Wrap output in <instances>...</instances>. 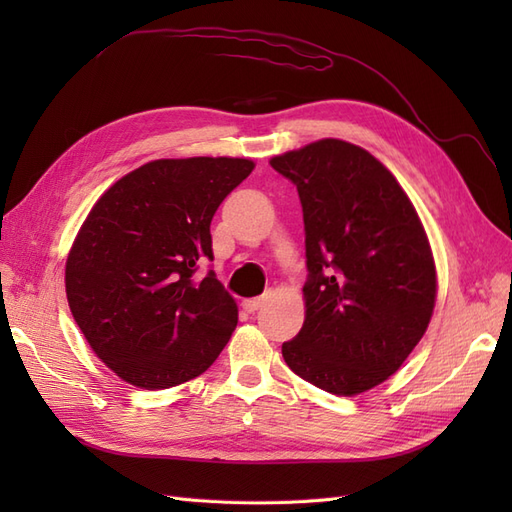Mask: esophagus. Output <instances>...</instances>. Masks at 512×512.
I'll use <instances>...</instances> for the list:
<instances>
[{
  "mask_svg": "<svg viewBox=\"0 0 512 512\" xmlns=\"http://www.w3.org/2000/svg\"><path fill=\"white\" fill-rule=\"evenodd\" d=\"M262 303H265V299H245L243 301V309H245V312L247 314H254V312H258V309L262 307Z\"/></svg>",
  "mask_w": 512,
  "mask_h": 512,
  "instance_id": "34e87169",
  "label": "esophagus"
}]
</instances>
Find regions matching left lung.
Listing matches in <instances>:
<instances>
[{
    "instance_id": "left-lung-1",
    "label": "left lung",
    "mask_w": 512,
    "mask_h": 512,
    "mask_svg": "<svg viewBox=\"0 0 512 512\" xmlns=\"http://www.w3.org/2000/svg\"><path fill=\"white\" fill-rule=\"evenodd\" d=\"M305 224V322L286 365L333 395L374 389L421 342L436 305L425 228L397 179L337 138L275 156Z\"/></svg>"
}]
</instances>
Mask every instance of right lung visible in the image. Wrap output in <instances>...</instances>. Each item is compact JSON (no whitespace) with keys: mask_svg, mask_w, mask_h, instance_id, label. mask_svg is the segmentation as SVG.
<instances>
[{"mask_svg":"<svg viewBox=\"0 0 512 512\" xmlns=\"http://www.w3.org/2000/svg\"><path fill=\"white\" fill-rule=\"evenodd\" d=\"M254 170L245 158L153 160L111 185L66 262L70 312L91 350L138 389L188 382L218 359L237 303L209 269L211 220Z\"/></svg>","mask_w":512,"mask_h":512,"instance_id":"obj_1","label":"right lung"}]
</instances>
